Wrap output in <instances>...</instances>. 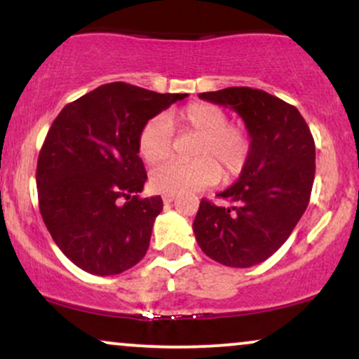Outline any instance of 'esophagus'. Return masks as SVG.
<instances>
[{
  "label": "esophagus",
  "instance_id": "34e87169",
  "mask_svg": "<svg viewBox=\"0 0 359 359\" xmlns=\"http://www.w3.org/2000/svg\"><path fill=\"white\" fill-rule=\"evenodd\" d=\"M175 199H177V196H174V194H165V196H163V203H165V204L174 203Z\"/></svg>",
  "mask_w": 359,
  "mask_h": 359
}]
</instances>
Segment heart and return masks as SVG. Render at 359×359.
Here are the masks:
<instances>
[{
  "label": "heart",
  "instance_id": "obj_1",
  "mask_svg": "<svg viewBox=\"0 0 359 359\" xmlns=\"http://www.w3.org/2000/svg\"><path fill=\"white\" fill-rule=\"evenodd\" d=\"M172 128L199 135L192 162H168L151 172V187L162 194H187L211 187L219 180L240 175L246 167L251 142L246 130L228 123V114L209 102H191L184 108L155 116L138 135V154L148 165L172 154Z\"/></svg>",
  "mask_w": 359,
  "mask_h": 359
}]
</instances>
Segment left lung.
<instances>
[{"label":"left lung","instance_id":"left-lung-1","mask_svg":"<svg viewBox=\"0 0 359 359\" xmlns=\"http://www.w3.org/2000/svg\"><path fill=\"white\" fill-rule=\"evenodd\" d=\"M199 97L240 114L251 151L240 179L217 194L229 205L201 201L194 234L209 258L248 269L287 241L307 209L316 174L314 138L295 106L265 90L226 88Z\"/></svg>","mask_w":359,"mask_h":359}]
</instances>
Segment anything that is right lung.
I'll list each match as a JSON object with an SVG mask.
<instances>
[{"mask_svg": "<svg viewBox=\"0 0 359 359\" xmlns=\"http://www.w3.org/2000/svg\"><path fill=\"white\" fill-rule=\"evenodd\" d=\"M184 97L111 82L65 106L52 123L36 163L39 205L74 265L104 277L145 257L163 203L138 197L147 182L138 135Z\"/></svg>", "mask_w": 359, "mask_h": 359, "instance_id": "1", "label": "right lung"}]
</instances>
